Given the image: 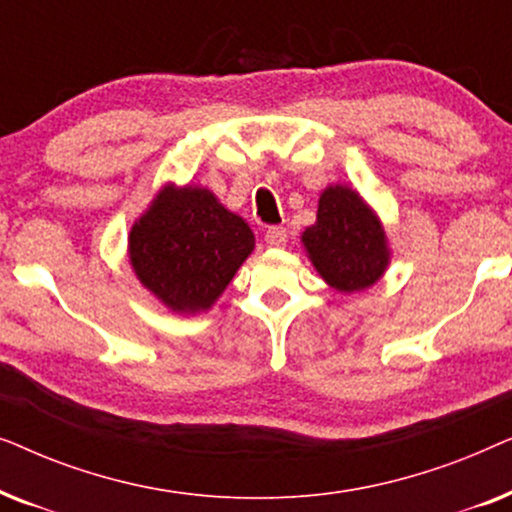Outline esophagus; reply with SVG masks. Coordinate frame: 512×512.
<instances>
[{"label": "esophagus", "mask_w": 512, "mask_h": 512, "mask_svg": "<svg viewBox=\"0 0 512 512\" xmlns=\"http://www.w3.org/2000/svg\"><path fill=\"white\" fill-rule=\"evenodd\" d=\"M265 244H268V247H284L286 228H270L268 233H265Z\"/></svg>", "instance_id": "34e87169"}]
</instances>
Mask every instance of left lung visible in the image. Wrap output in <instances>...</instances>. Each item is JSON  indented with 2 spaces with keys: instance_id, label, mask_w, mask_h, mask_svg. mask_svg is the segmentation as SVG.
I'll use <instances>...</instances> for the list:
<instances>
[{
  "instance_id": "obj_1",
  "label": "left lung",
  "mask_w": 512,
  "mask_h": 512,
  "mask_svg": "<svg viewBox=\"0 0 512 512\" xmlns=\"http://www.w3.org/2000/svg\"><path fill=\"white\" fill-rule=\"evenodd\" d=\"M303 244L319 275L342 293L368 289L389 265L382 223L347 186L321 193L317 223L305 230Z\"/></svg>"
}]
</instances>
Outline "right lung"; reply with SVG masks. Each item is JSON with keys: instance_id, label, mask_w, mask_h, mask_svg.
<instances>
[{"instance_id": "1", "label": "right lung", "mask_w": 512, "mask_h": 512, "mask_svg": "<svg viewBox=\"0 0 512 512\" xmlns=\"http://www.w3.org/2000/svg\"><path fill=\"white\" fill-rule=\"evenodd\" d=\"M139 282L174 312L214 305L254 251V233L207 188L165 186L130 230Z\"/></svg>"}]
</instances>
